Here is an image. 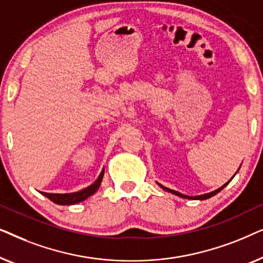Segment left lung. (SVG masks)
Masks as SVG:
<instances>
[{"label":"left lung","mask_w":263,"mask_h":263,"mask_svg":"<svg viewBox=\"0 0 263 263\" xmlns=\"http://www.w3.org/2000/svg\"><path fill=\"white\" fill-rule=\"evenodd\" d=\"M236 175V174H235ZM233 178V177H232ZM231 178V179H232ZM231 179H230V181H231ZM230 181L226 183V184H224L222 186H220V188L219 189H217V190H214V192H212V193H208V194H203V195H200V196H186V195H183V194H181V193H178V192H176V190H172V189H168V188H166V186H163V185H160L161 188H163L164 190H166V192H168V193H171V194H175V195H177V196H179V197H183V199H192V200H206V199H210V197H212V196H214L215 194H218L219 192H220V190L222 189V188H225L226 185L229 184L230 183Z\"/></svg>","instance_id":"1"}]
</instances>
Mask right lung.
Listing matches in <instances>:
<instances>
[{"label": "right lung", "mask_w": 263, "mask_h": 263, "mask_svg": "<svg viewBox=\"0 0 263 263\" xmlns=\"http://www.w3.org/2000/svg\"><path fill=\"white\" fill-rule=\"evenodd\" d=\"M103 176H104V168L103 171L100 172L98 179H97L92 185L80 190V192L70 193V194H49V193H42V194L48 197L49 200H51L52 202H55L57 204H62V206H64V204H74V203L81 202V201L86 200L88 196L93 195V194L98 190L100 182H102L103 179Z\"/></svg>", "instance_id": "obj_1"}]
</instances>
